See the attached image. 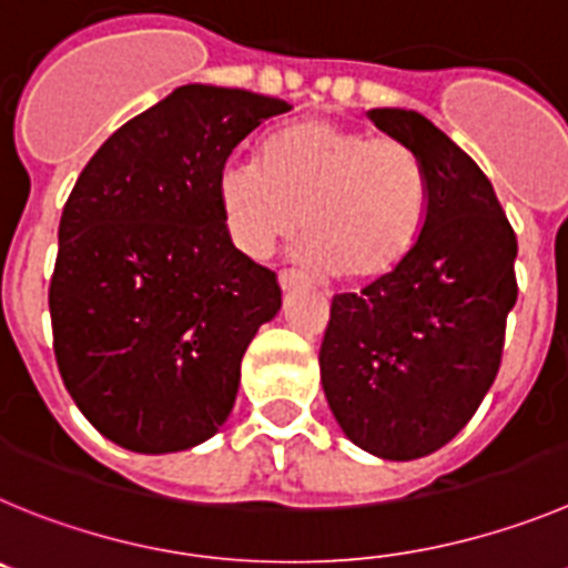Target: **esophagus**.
Listing matches in <instances>:
<instances>
[{
    "label": "esophagus",
    "mask_w": 568,
    "mask_h": 568,
    "mask_svg": "<svg viewBox=\"0 0 568 568\" xmlns=\"http://www.w3.org/2000/svg\"><path fill=\"white\" fill-rule=\"evenodd\" d=\"M300 283H305L303 272H296V268H283V272H280V285H283V291L296 288Z\"/></svg>",
    "instance_id": "obj_1"
}]
</instances>
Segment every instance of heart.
Masks as SVG:
<instances>
[{
  "label": "heart",
  "instance_id": "obj_1",
  "mask_svg": "<svg viewBox=\"0 0 568 568\" xmlns=\"http://www.w3.org/2000/svg\"><path fill=\"white\" fill-rule=\"evenodd\" d=\"M217 203L234 246L265 257L300 229L303 252L334 280L373 283L393 274L422 237L430 181L422 158L398 138L331 119L272 132L257 163H226Z\"/></svg>",
  "mask_w": 568,
  "mask_h": 568
}]
</instances>
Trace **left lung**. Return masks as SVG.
<instances>
[{
  "mask_svg": "<svg viewBox=\"0 0 568 568\" xmlns=\"http://www.w3.org/2000/svg\"><path fill=\"white\" fill-rule=\"evenodd\" d=\"M371 121L422 158L430 209L396 272L331 300L320 373L356 447L410 462L456 438L493 387L518 300V237L481 166L433 121L396 106Z\"/></svg>",
  "mask_w": 568,
  "mask_h": 568,
  "instance_id": "1",
  "label": "left lung"
}]
</instances>
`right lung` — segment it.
<instances>
[{"label": "right lung", "instance_id": "obj_1", "mask_svg": "<svg viewBox=\"0 0 568 568\" xmlns=\"http://www.w3.org/2000/svg\"><path fill=\"white\" fill-rule=\"evenodd\" d=\"M288 110L248 90L178 87L81 170L50 277L53 351L79 410L119 447L189 449L232 413L240 362L283 291L234 248L217 175Z\"/></svg>", "mask_w": 568, "mask_h": 568}]
</instances>
